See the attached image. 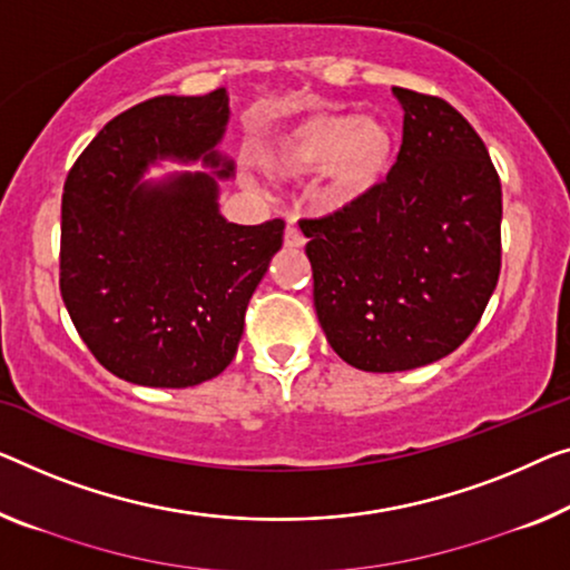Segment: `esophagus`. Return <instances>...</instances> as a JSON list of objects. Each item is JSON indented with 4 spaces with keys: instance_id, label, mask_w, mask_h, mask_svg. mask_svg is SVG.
I'll use <instances>...</instances> for the list:
<instances>
[{
    "instance_id": "esophagus-1",
    "label": "esophagus",
    "mask_w": 570,
    "mask_h": 570,
    "mask_svg": "<svg viewBox=\"0 0 570 570\" xmlns=\"http://www.w3.org/2000/svg\"><path fill=\"white\" fill-rule=\"evenodd\" d=\"M304 243H307V240H304V235H302L299 227L286 225V230H284V245H286V248H302Z\"/></svg>"
}]
</instances>
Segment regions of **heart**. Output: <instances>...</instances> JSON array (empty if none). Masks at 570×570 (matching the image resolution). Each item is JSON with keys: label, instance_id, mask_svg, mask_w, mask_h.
<instances>
[{"label": "heart", "instance_id": "heart-1", "mask_svg": "<svg viewBox=\"0 0 570 570\" xmlns=\"http://www.w3.org/2000/svg\"><path fill=\"white\" fill-rule=\"evenodd\" d=\"M394 150V130L384 120L314 112L276 132L263 148V164L284 178L325 174L327 202L347 207L376 189L392 166Z\"/></svg>", "mask_w": 570, "mask_h": 570}]
</instances>
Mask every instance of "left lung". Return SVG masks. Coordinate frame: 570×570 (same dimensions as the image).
<instances>
[{"mask_svg": "<svg viewBox=\"0 0 570 570\" xmlns=\"http://www.w3.org/2000/svg\"><path fill=\"white\" fill-rule=\"evenodd\" d=\"M394 97L404 135L386 181L299 223L327 343L373 373L453 353L502 268V184L479 132L445 99L402 87Z\"/></svg>", "mask_w": 570, "mask_h": 570, "instance_id": "1", "label": "left lung"}]
</instances>
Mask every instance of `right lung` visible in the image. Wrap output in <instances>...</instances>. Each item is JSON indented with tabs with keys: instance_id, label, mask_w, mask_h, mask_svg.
Wrapping results in <instances>:
<instances>
[{
	"instance_id": "obj_1",
	"label": "right lung",
	"mask_w": 570,
	"mask_h": 570,
	"mask_svg": "<svg viewBox=\"0 0 570 570\" xmlns=\"http://www.w3.org/2000/svg\"><path fill=\"white\" fill-rule=\"evenodd\" d=\"M230 99L153 97L117 115L63 184L61 296L76 333L117 379L186 389L223 373L284 219L235 225L219 215L208 175L139 184L150 163L202 159L230 178L217 153Z\"/></svg>"
}]
</instances>
